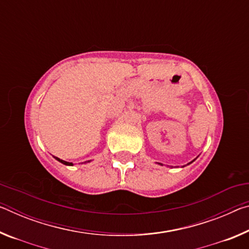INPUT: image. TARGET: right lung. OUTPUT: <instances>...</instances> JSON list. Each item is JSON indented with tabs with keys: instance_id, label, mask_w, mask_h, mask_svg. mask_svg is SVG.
Here are the masks:
<instances>
[{
	"instance_id": "right-lung-1",
	"label": "right lung",
	"mask_w": 249,
	"mask_h": 249,
	"mask_svg": "<svg viewBox=\"0 0 249 249\" xmlns=\"http://www.w3.org/2000/svg\"><path fill=\"white\" fill-rule=\"evenodd\" d=\"M56 159L58 160V161H60L61 163H64V165H68V166H72V162H67V161H65V160H61V159H59V158H57L56 157Z\"/></svg>"
}]
</instances>
